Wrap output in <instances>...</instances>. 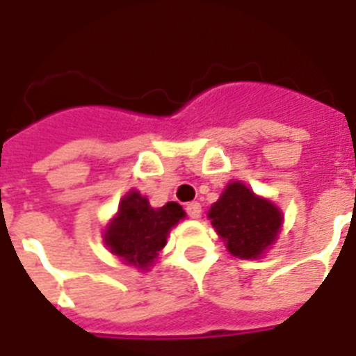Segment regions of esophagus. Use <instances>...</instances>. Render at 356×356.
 I'll use <instances>...</instances> for the list:
<instances>
[{
  "label": "esophagus",
  "mask_w": 356,
  "mask_h": 356,
  "mask_svg": "<svg viewBox=\"0 0 356 356\" xmlns=\"http://www.w3.org/2000/svg\"><path fill=\"white\" fill-rule=\"evenodd\" d=\"M185 212L191 219H197V217H201V205L197 201H191V203L185 205Z\"/></svg>",
  "instance_id": "obj_1"
}]
</instances>
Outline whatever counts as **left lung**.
Instances as JSON below:
<instances>
[{"label": "left lung", "instance_id": "left-lung-1", "mask_svg": "<svg viewBox=\"0 0 356 356\" xmlns=\"http://www.w3.org/2000/svg\"><path fill=\"white\" fill-rule=\"evenodd\" d=\"M213 228L226 242V248L238 259H257L275 242L282 226V212L271 201L257 197L241 181L225 188L210 207Z\"/></svg>", "mask_w": 356, "mask_h": 356}]
</instances>
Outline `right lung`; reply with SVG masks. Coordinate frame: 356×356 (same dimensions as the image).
<instances>
[{
  "mask_svg": "<svg viewBox=\"0 0 356 356\" xmlns=\"http://www.w3.org/2000/svg\"><path fill=\"white\" fill-rule=\"evenodd\" d=\"M185 217L178 203H168L162 209H151L149 201L131 191L122 197L118 217L105 234L110 251L130 266L147 269L165 246L169 229Z\"/></svg>",
  "mask_w": 356,
  "mask_h": 356,
  "instance_id": "1",
  "label": "right lung"
}]
</instances>
